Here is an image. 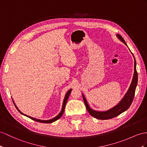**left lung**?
Here are the masks:
<instances>
[{
	"mask_svg": "<svg viewBox=\"0 0 147 147\" xmlns=\"http://www.w3.org/2000/svg\"><path fill=\"white\" fill-rule=\"evenodd\" d=\"M117 36L119 38V39L120 40H121L124 44L127 45L125 40H123V38L122 37L121 35L117 34ZM137 82H138V73L137 72V69H136V61H135V59L134 74V77L132 79V81H131V83L130 86L129 90H128L126 94L124 96L123 98L122 99V100L120 101V102L117 105V106L109 110H108L107 111H104V112H99V111H94L92 109H91V107L89 106L85 97L84 96L83 94H82V97H83L84 102L88 112L91 114V116L94 117L98 119H100V120L110 119L115 117H117V115H120V114H122V112H125L126 110H127L129 108L130 105L133 102L134 96H135V89H136V87L137 85Z\"/></svg>",
	"mask_w": 147,
	"mask_h": 147,
	"instance_id": "obj_1",
	"label": "left lung"
}]
</instances>
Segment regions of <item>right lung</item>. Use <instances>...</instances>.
<instances>
[{"label":"right lung","instance_id":"1","mask_svg":"<svg viewBox=\"0 0 147 147\" xmlns=\"http://www.w3.org/2000/svg\"><path fill=\"white\" fill-rule=\"evenodd\" d=\"M71 91H72V89H69V91L67 92L66 94V96H65V99H64V101H63V107H62L61 111L60 112L59 114L57 116H56L55 117H54L53 119H50V120H39V119H35V118H33V117H30V116H28V115H27L24 114V113L21 112L19 111V109H18L17 108V107L16 106V104H15V103H14V102H13V104H14V105H15V106H16V107L17 108V109L18 110V111L20 113V114H22V115L27 116V117H29L30 119H32V120H35V121H36V122H42V123H52V122H53L56 121V120H57L58 119H59L60 117H61L62 116V115H63V112H64V111H65V106H66V102H67V99H68V97H69V95H70V94H71Z\"/></svg>","mask_w":147,"mask_h":147}]
</instances>
